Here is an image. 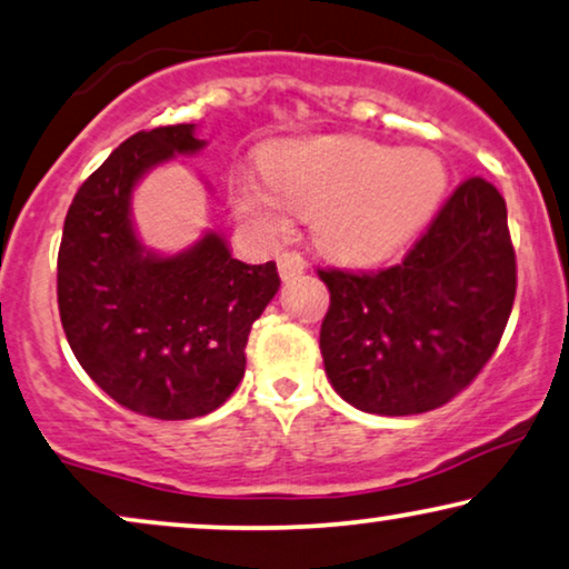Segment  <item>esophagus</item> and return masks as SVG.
<instances>
[{
  "label": "esophagus",
  "instance_id": "34e87169",
  "mask_svg": "<svg viewBox=\"0 0 569 569\" xmlns=\"http://www.w3.org/2000/svg\"><path fill=\"white\" fill-rule=\"evenodd\" d=\"M303 270H307V260H303L299 252L278 254V273H281L283 281H293V278H299L303 273Z\"/></svg>",
  "mask_w": 569,
  "mask_h": 569
}]
</instances>
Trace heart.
<instances>
[{
    "label": "heart",
    "instance_id": "1",
    "mask_svg": "<svg viewBox=\"0 0 569 569\" xmlns=\"http://www.w3.org/2000/svg\"><path fill=\"white\" fill-rule=\"evenodd\" d=\"M266 180L231 174L239 216L276 231L288 211L309 216L317 247L366 266L397 252L436 211L443 164L422 149H391L358 136H311L262 151Z\"/></svg>",
    "mask_w": 569,
    "mask_h": 569
}]
</instances>
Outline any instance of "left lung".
<instances>
[{
    "instance_id": "obj_1",
    "label": "left lung",
    "mask_w": 569,
    "mask_h": 569,
    "mask_svg": "<svg viewBox=\"0 0 569 569\" xmlns=\"http://www.w3.org/2000/svg\"><path fill=\"white\" fill-rule=\"evenodd\" d=\"M330 288L319 350L335 391L373 415H420L467 389L490 361L516 299L508 208L463 180L399 266L317 270Z\"/></svg>"
}]
</instances>
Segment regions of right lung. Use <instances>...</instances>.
I'll use <instances>...</instances> for the list:
<instances>
[{
	"label": "right lung",
	"mask_w": 569,
	"mask_h": 569,
	"mask_svg": "<svg viewBox=\"0 0 569 569\" xmlns=\"http://www.w3.org/2000/svg\"><path fill=\"white\" fill-rule=\"evenodd\" d=\"M203 147L193 123L133 133L77 190L59 247L71 353L108 397L157 420L201 418L227 402L244 376L252 322L281 286L276 262L234 260L216 231L170 258L136 237V182Z\"/></svg>",
	"instance_id": "obj_1"
}]
</instances>
